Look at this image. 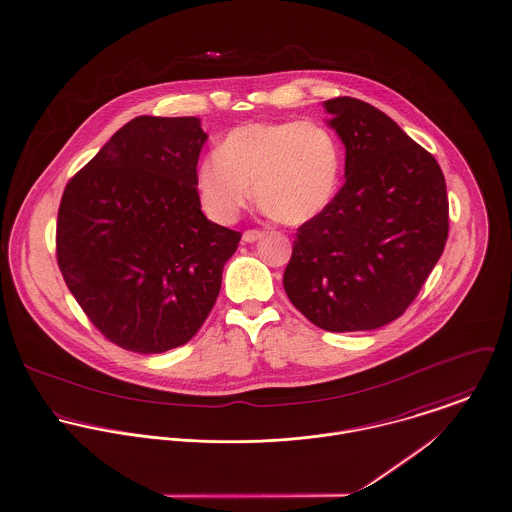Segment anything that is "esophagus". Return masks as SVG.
Listing matches in <instances>:
<instances>
[{"mask_svg":"<svg viewBox=\"0 0 512 512\" xmlns=\"http://www.w3.org/2000/svg\"><path fill=\"white\" fill-rule=\"evenodd\" d=\"M262 236H264L262 231H246V233L242 234V242H256Z\"/></svg>","mask_w":512,"mask_h":512,"instance_id":"esophagus-1","label":"esophagus"}]
</instances>
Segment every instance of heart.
<instances>
[{"label":"heart","instance_id":"b5f03b06","mask_svg":"<svg viewBox=\"0 0 512 512\" xmlns=\"http://www.w3.org/2000/svg\"><path fill=\"white\" fill-rule=\"evenodd\" d=\"M342 172L336 135L315 121H266L233 129L197 168V191L207 213L231 223L256 201L285 225L321 215Z\"/></svg>","mask_w":512,"mask_h":512}]
</instances>
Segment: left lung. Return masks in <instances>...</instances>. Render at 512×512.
<instances>
[{
    "label": "left lung",
    "instance_id": "left-lung-1",
    "mask_svg": "<svg viewBox=\"0 0 512 512\" xmlns=\"http://www.w3.org/2000/svg\"><path fill=\"white\" fill-rule=\"evenodd\" d=\"M323 107L346 148V184L299 227L283 287L319 328L373 330L405 313L442 256L446 182L434 156L370 103Z\"/></svg>",
    "mask_w": 512,
    "mask_h": 512
}]
</instances>
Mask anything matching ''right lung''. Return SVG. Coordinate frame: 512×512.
Here are the masks:
<instances>
[{"mask_svg": "<svg viewBox=\"0 0 512 512\" xmlns=\"http://www.w3.org/2000/svg\"><path fill=\"white\" fill-rule=\"evenodd\" d=\"M205 140L197 117L142 115L64 189L58 268L88 319L125 350L160 354L191 340L238 248L240 233L201 211Z\"/></svg>", "mask_w": 512, "mask_h": 512, "instance_id": "1", "label": "right lung"}]
</instances>
